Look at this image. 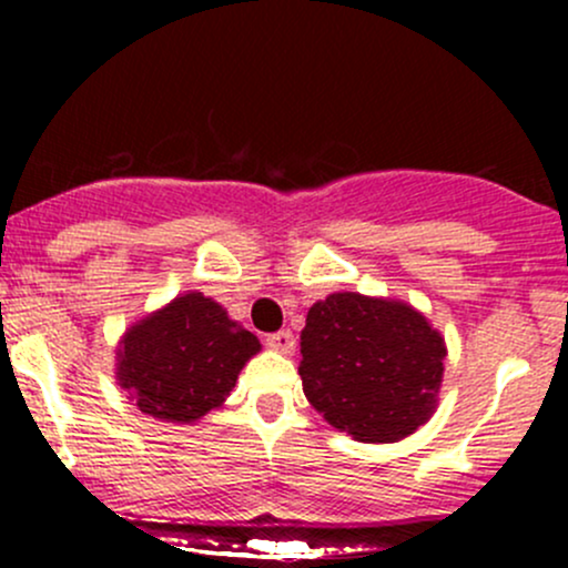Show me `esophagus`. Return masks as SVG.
Listing matches in <instances>:
<instances>
[{
  "label": "esophagus",
  "instance_id": "obj_1",
  "mask_svg": "<svg viewBox=\"0 0 568 568\" xmlns=\"http://www.w3.org/2000/svg\"><path fill=\"white\" fill-rule=\"evenodd\" d=\"M266 344H270V349L280 352V355H293V349H296V336H293L291 331H277V334L266 336Z\"/></svg>",
  "mask_w": 568,
  "mask_h": 568
}]
</instances>
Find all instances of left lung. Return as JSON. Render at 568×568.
<instances>
[{"mask_svg":"<svg viewBox=\"0 0 568 568\" xmlns=\"http://www.w3.org/2000/svg\"><path fill=\"white\" fill-rule=\"evenodd\" d=\"M443 357V336L410 304L342 291L306 312L298 376L338 433L395 443L435 414Z\"/></svg>","mask_w":568,"mask_h":568,"instance_id":"8db88e82","label":"left lung"}]
</instances>
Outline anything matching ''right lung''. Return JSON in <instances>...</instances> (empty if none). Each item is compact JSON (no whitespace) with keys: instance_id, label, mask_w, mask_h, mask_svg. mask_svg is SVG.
I'll return each instance as SVG.
<instances>
[{"instance_id":"add662e5","label":"right lung","mask_w":568,"mask_h":568,"mask_svg":"<svg viewBox=\"0 0 568 568\" xmlns=\"http://www.w3.org/2000/svg\"><path fill=\"white\" fill-rule=\"evenodd\" d=\"M258 349V338L224 306L189 291L125 331L116 382L143 414L192 425L226 400Z\"/></svg>"}]
</instances>
